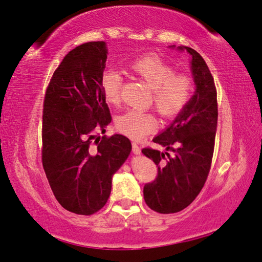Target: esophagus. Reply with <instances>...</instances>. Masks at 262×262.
<instances>
[{"instance_id":"1","label":"esophagus","mask_w":262,"mask_h":262,"mask_svg":"<svg viewBox=\"0 0 262 262\" xmlns=\"http://www.w3.org/2000/svg\"><path fill=\"white\" fill-rule=\"evenodd\" d=\"M132 150H133V152L135 154V155H140V154H141V149L139 147V144H136L134 142L132 143Z\"/></svg>"}]
</instances>
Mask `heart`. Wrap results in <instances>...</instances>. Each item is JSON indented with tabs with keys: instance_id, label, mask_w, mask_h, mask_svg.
<instances>
[{
	"instance_id": "b5f03b06",
	"label": "heart",
	"mask_w": 262,
	"mask_h": 262,
	"mask_svg": "<svg viewBox=\"0 0 262 262\" xmlns=\"http://www.w3.org/2000/svg\"><path fill=\"white\" fill-rule=\"evenodd\" d=\"M129 69L151 89V101L163 118L180 114L189 102L193 90L190 74L175 72V68L157 55H144L129 64ZM123 78L115 70H106L101 76V91L105 100L118 105L121 98ZM115 127L132 139L140 140L157 128V120L148 112L129 110L119 115Z\"/></svg>"
}]
</instances>
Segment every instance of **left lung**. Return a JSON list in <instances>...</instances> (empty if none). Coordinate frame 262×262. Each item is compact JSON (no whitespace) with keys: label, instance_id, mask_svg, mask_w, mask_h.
I'll return each instance as SVG.
<instances>
[{"label":"left lung","instance_id":"left-lung-1","mask_svg":"<svg viewBox=\"0 0 262 262\" xmlns=\"http://www.w3.org/2000/svg\"><path fill=\"white\" fill-rule=\"evenodd\" d=\"M178 49L186 50L192 57L191 71L196 91L173 122L152 140L165 150H171L173 156L168 151L142 149L159 167L156 180L144 185V202L151 210L164 214L185 209L204 186L212 162L218 121L217 90L205 60L196 50Z\"/></svg>","mask_w":262,"mask_h":262}]
</instances>
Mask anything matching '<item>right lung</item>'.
Returning a JSON list of instances; mask_svg holds the SVG:
<instances>
[{"label": "right lung", "mask_w": 262, "mask_h": 262, "mask_svg": "<svg viewBox=\"0 0 262 262\" xmlns=\"http://www.w3.org/2000/svg\"><path fill=\"white\" fill-rule=\"evenodd\" d=\"M107 53L105 41H89L73 49L53 72L44 98L45 175L59 204L82 215L105 206L112 177L132 150L126 136H98L112 121L101 91Z\"/></svg>", "instance_id": "1"}]
</instances>
